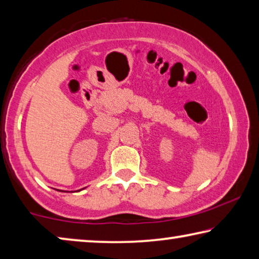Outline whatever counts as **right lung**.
<instances>
[{
    "label": "right lung",
    "instance_id": "right-lung-1",
    "mask_svg": "<svg viewBox=\"0 0 259 259\" xmlns=\"http://www.w3.org/2000/svg\"><path fill=\"white\" fill-rule=\"evenodd\" d=\"M83 189H85V188H83ZM80 190H81V189H80ZM80 190H77V191H80ZM57 191H61V190H57Z\"/></svg>",
    "mask_w": 259,
    "mask_h": 259
}]
</instances>
